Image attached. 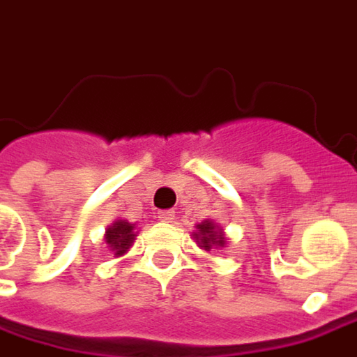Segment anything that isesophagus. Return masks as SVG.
Returning a JSON list of instances; mask_svg holds the SVG:
<instances>
[{
	"label": "esophagus",
	"mask_w": 357,
	"mask_h": 357,
	"mask_svg": "<svg viewBox=\"0 0 357 357\" xmlns=\"http://www.w3.org/2000/svg\"><path fill=\"white\" fill-rule=\"evenodd\" d=\"M158 218L161 222H174L176 220V212L174 210H159Z\"/></svg>",
	"instance_id": "1"
}]
</instances>
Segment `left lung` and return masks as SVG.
Instances as JSON below:
<instances>
[{"label":"left lung","mask_w":357,"mask_h":357,"mask_svg":"<svg viewBox=\"0 0 357 357\" xmlns=\"http://www.w3.org/2000/svg\"><path fill=\"white\" fill-rule=\"evenodd\" d=\"M198 230L194 232V238L198 242L204 250H212V248H220L226 244V236L222 232V228L218 224H214L212 220H204L202 224L196 226Z\"/></svg>","instance_id":"8db88e82"}]
</instances>
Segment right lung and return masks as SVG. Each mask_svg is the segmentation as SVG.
Instances as JSON below:
<instances>
[{
	"mask_svg": "<svg viewBox=\"0 0 357 357\" xmlns=\"http://www.w3.org/2000/svg\"><path fill=\"white\" fill-rule=\"evenodd\" d=\"M135 236V224H131V222L127 220H116L107 228L105 242L115 252V257H121V255H125L131 248Z\"/></svg>",
	"mask_w": 357,
	"mask_h": 357,
	"instance_id": "right-lung-1",
	"label": "right lung"
}]
</instances>
